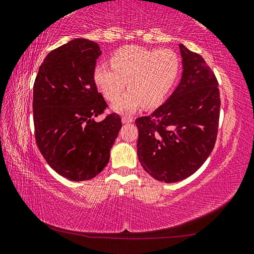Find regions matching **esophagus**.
I'll return each mask as SVG.
<instances>
[{
    "instance_id": "obj_1",
    "label": "esophagus",
    "mask_w": 254,
    "mask_h": 254,
    "mask_svg": "<svg viewBox=\"0 0 254 254\" xmlns=\"http://www.w3.org/2000/svg\"><path fill=\"white\" fill-rule=\"evenodd\" d=\"M122 122H123V124H130V123L134 122V118L129 117V116H123Z\"/></svg>"
}]
</instances>
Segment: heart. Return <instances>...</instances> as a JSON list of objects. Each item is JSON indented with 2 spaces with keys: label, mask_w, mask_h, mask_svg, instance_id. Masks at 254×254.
<instances>
[{
  "label": "heart",
  "mask_w": 254,
  "mask_h": 254,
  "mask_svg": "<svg viewBox=\"0 0 254 254\" xmlns=\"http://www.w3.org/2000/svg\"><path fill=\"white\" fill-rule=\"evenodd\" d=\"M106 64L95 70V81L107 100H118L126 89L130 90L113 106L115 111L130 115L141 105L153 107L162 101L175 82L180 59L171 49H146L127 46L118 49Z\"/></svg>",
  "instance_id": "b5f03b06"
}]
</instances>
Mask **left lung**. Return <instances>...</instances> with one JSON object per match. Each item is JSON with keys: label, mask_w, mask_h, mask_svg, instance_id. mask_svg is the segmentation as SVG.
Listing matches in <instances>:
<instances>
[{"label": "left lung", "mask_w": 254, "mask_h": 254, "mask_svg": "<svg viewBox=\"0 0 254 254\" xmlns=\"http://www.w3.org/2000/svg\"><path fill=\"white\" fill-rule=\"evenodd\" d=\"M183 74L172 96L149 116L136 119L137 155L155 180L174 183L194 174L214 148L220 90L205 60L180 44Z\"/></svg>", "instance_id": "obj_1"}]
</instances>
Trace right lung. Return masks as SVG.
Here are the masks:
<instances>
[{
    "mask_svg": "<svg viewBox=\"0 0 254 254\" xmlns=\"http://www.w3.org/2000/svg\"><path fill=\"white\" fill-rule=\"evenodd\" d=\"M100 55L96 42L71 40L46 57L33 86L38 148L52 170L74 182L104 170L122 128L116 113L93 119L108 107L93 79Z\"/></svg>",
    "mask_w": 254,
    "mask_h": 254,
    "instance_id": "add662e5",
    "label": "right lung"
}]
</instances>
